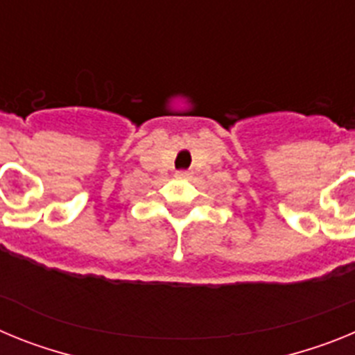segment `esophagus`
I'll list each match as a JSON object with an SVG mask.
<instances>
[{"label": "esophagus", "instance_id": "esophagus-1", "mask_svg": "<svg viewBox=\"0 0 355 355\" xmlns=\"http://www.w3.org/2000/svg\"><path fill=\"white\" fill-rule=\"evenodd\" d=\"M175 178H180V180H188V178H190V172L178 171V172H175Z\"/></svg>", "mask_w": 355, "mask_h": 355}]
</instances>
